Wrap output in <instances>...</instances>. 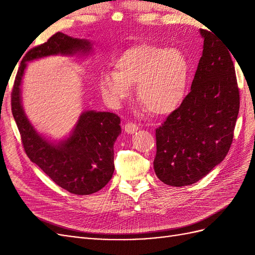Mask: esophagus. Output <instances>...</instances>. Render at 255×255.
I'll return each mask as SVG.
<instances>
[{
  "label": "esophagus",
  "mask_w": 255,
  "mask_h": 255,
  "mask_svg": "<svg viewBox=\"0 0 255 255\" xmlns=\"http://www.w3.org/2000/svg\"><path fill=\"white\" fill-rule=\"evenodd\" d=\"M138 129H139V128H138V126H136L133 122H128L125 126V130L128 134H134Z\"/></svg>",
  "instance_id": "34e87169"
}]
</instances>
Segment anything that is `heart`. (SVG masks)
<instances>
[{"instance_id":"heart-1","label":"heart","mask_w":255,"mask_h":255,"mask_svg":"<svg viewBox=\"0 0 255 255\" xmlns=\"http://www.w3.org/2000/svg\"><path fill=\"white\" fill-rule=\"evenodd\" d=\"M114 65L116 71H104L99 80L110 104L118 106L126 101L135 85L138 100L152 114H170L182 103L189 61L181 50L143 43L121 53Z\"/></svg>"}]
</instances>
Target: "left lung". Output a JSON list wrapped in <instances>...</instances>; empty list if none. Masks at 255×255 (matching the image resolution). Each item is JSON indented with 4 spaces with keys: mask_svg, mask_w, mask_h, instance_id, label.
<instances>
[{
    "mask_svg": "<svg viewBox=\"0 0 255 255\" xmlns=\"http://www.w3.org/2000/svg\"><path fill=\"white\" fill-rule=\"evenodd\" d=\"M200 35L203 52L191 90L155 134L154 171L174 187L198 182L225 159L239 112L231 50L211 32L200 29Z\"/></svg>",
    "mask_w": 255,
    "mask_h": 255,
    "instance_id": "1",
    "label": "left lung"
}]
</instances>
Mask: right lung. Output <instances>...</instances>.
<instances>
[{
	"mask_svg": "<svg viewBox=\"0 0 255 255\" xmlns=\"http://www.w3.org/2000/svg\"><path fill=\"white\" fill-rule=\"evenodd\" d=\"M92 53L87 39L56 33L30 49L21 60L11 94V111L28 158L58 186L74 195H91L112 179L114 143L121 134L120 117L109 112L86 111L68 136L51 140L28 120L22 105L21 84L27 64L48 56H85Z\"/></svg>",
	"mask_w": 255,
	"mask_h": 255,
	"instance_id": "obj_1",
	"label": "right lung"
}]
</instances>
